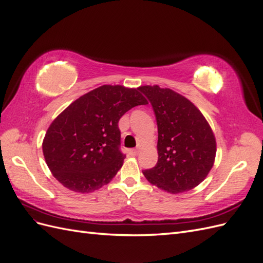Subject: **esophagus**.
Instances as JSON below:
<instances>
[{"mask_svg": "<svg viewBox=\"0 0 263 263\" xmlns=\"http://www.w3.org/2000/svg\"><path fill=\"white\" fill-rule=\"evenodd\" d=\"M128 154L130 156H137L138 155V150L137 149H129L128 150Z\"/></svg>", "mask_w": 263, "mask_h": 263, "instance_id": "1", "label": "esophagus"}]
</instances>
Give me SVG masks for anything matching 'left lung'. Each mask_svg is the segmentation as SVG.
I'll return each mask as SVG.
<instances>
[{
    "label": "left lung",
    "instance_id": "1",
    "mask_svg": "<svg viewBox=\"0 0 263 263\" xmlns=\"http://www.w3.org/2000/svg\"><path fill=\"white\" fill-rule=\"evenodd\" d=\"M139 90L153 105L158 125V162L142 173L171 194L194 189L208 177L216 156L210 124L192 102L171 89L144 85Z\"/></svg>",
    "mask_w": 263,
    "mask_h": 263
}]
</instances>
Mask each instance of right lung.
I'll return each instance as SVG.
<instances>
[{"mask_svg":"<svg viewBox=\"0 0 263 263\" xmlns=\"http://www.w3.org/2000/svg\"><path fill=\"white\" fill-rule=\"evenodd\" d=\"M137 89L102 85L74 102L53 119L43 141L52 176L74 192L90 193L112 180L122 168L121 117L148 104Z\"/></svg>","mask_w":263,"mask_h":263,"instance_id":"obj_1","label":"right lung"}]
</instances>
